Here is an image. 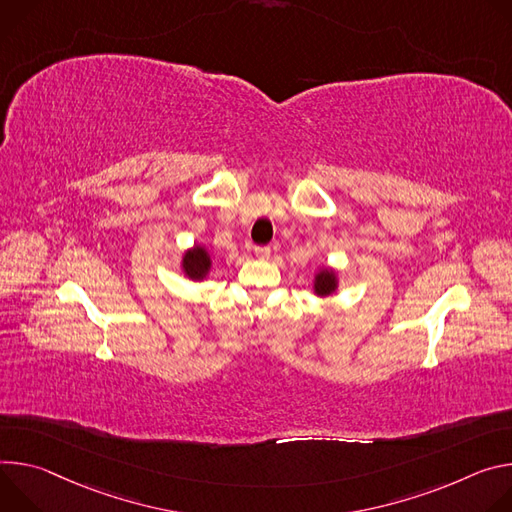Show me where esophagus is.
<instances>
[{
	"instance_id": "1",
	"label": "esophagus",
	"mask_w": 512,
	"mask_h": 512,
	"mask_svg": "<svg viewBox=\"0 0 512 512\" xmlns=\"http://www.w3.org/2000/svg\"><path fill=\"white\" fill-rule=\"evenodd\" d=\"M254 252H256V256H258V258L266 260V258L270 256V246H256V250H254Z\"/></svg>"
}]
</instances>
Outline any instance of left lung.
I'll list each match as a JSON object with an SVG mask.
<instances>
[{"label":"left lung","instance_id":"8db88e82","mask_svg":"<svg viewBox=\"0 0 512 512\" xmlns=\"http://www.w3.org/2000/svg\"><path fill=\"white\" fill-rule=\"evenodd\" d=\"M317 295H329L335 291V274L331 270H321L315 280Z\"/></svg>","mask_w":512,"mask_h":512}]
</instances>
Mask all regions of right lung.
I'll return each mask as SVG.
<instances>
[{
  "label": "right lung",
  "mask_w": 512,
  "mask_h": 512,
  "mask_svg": "<svg viewBox=\"0 0 512 512\" xmlns=\"http://www.w3.org/2000/svg\"><path fill=\"white\" fill-rule=\"evenodd\" d=\"M209 266H211V260H209L207 252H205L203 248H199V246H195V248H193L191 252H187L185 258H183V268H185L187 276H189V278H195V280L203 278V276L207 274Z\"/></svg>",
  "instance_id": "1"
}]
</instances>
